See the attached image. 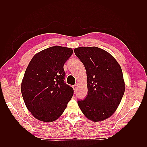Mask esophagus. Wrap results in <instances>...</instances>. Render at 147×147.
Instances as JSON below:
<instances>
[{
  "label": "esophagus",
  "instance_id": "obj_1",
  "mask_svg": "<svg viewBox=\"0 0 147 147\" xmlns=\"http://www.w3.org/2000/svg\"><path fill=\"white\" fill-rule=\"evenodd\" d=\"M73 89H74V90L75 92L76 91L77 89V85H76V84H75V85H74L73 86Z\"/></svg>",
  "mask_w": 147,
  "mask_h": 147
}]
</instances>
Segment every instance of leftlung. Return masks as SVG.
I'll return each instance as SVG.
<instances>
[{"label": "left lung", "instance_id": "8db88e82", "mask_svg": "<svg viewBox=\"0 0 147 147\" xmlns=\"http://www.w3.org/2000/svg\"><path fill=\"white\" fill-rule=\"evenodd\" d=\"M75 54L86 70L88 94L78 105L88 119L102 121L117 110L125 91L121 66L109 53L98 47H78Z\"/></svg>", "mask_w": 147, "mask_h": 147}]
</instances>
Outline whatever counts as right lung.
I'll return each mask as SVG.
<instances>
[{
	"mask_svg": "<svg viewBox=\"0 0 147 147\" xmlns=\"http://www.w3.org/2000/svg\"><path fill=\"white\" fill-rule=\"evenodd\" d=\"M72 53L71 48H48L33 56L25 71L22 96L28 110L40 121H56L72 99L74 90L64 83L63 67Z\"/></svg>",
	"mask_w": 147,
	"mask_h": 147,
	"instance_id": "obj_1",
	"label": "right lung"
}]
</instances>
